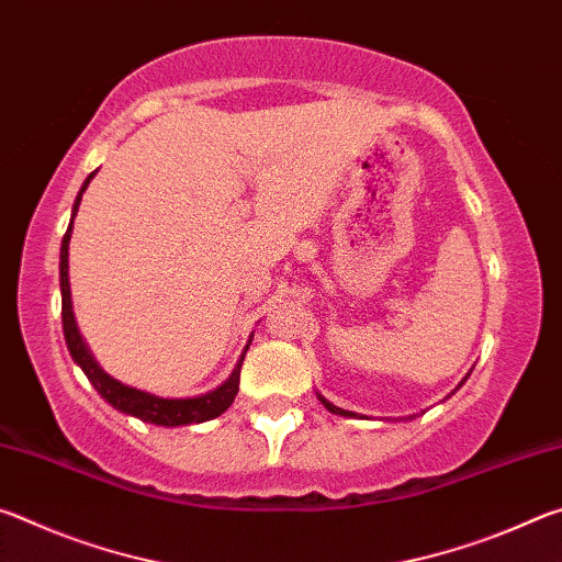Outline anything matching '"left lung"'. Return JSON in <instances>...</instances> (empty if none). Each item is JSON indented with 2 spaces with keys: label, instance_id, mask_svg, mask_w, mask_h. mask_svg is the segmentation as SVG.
<instances>
[{
  "label": "left lung",
  "instance_id": "8db88e82",
  "mask_svg": "<svg viewBox=\"0 0 562 562\" xmlns=\"http://www.w3.org/2000/svg\"><path fill=\"white\" fill-rule=\"evenodd\" d=\"M461 384H463V382H461ZM461 384H459V386H461ZM319 402L325 404V406H327V412H331V414H339V416H357L355 412H345V408H339V406H335L331 402H327L325 396H319Z\"/></svg>",
  "mask_w": 562,
  "mask_h": 562
}]
</instances>
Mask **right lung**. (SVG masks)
<instances>
[{
    "mask_svg": "<svg viewBox=\"0 0 562 562\" xmlns=\"http://www.w3.org/2000/svg\"><path fill=\"white\" fill-rule=\"evenodd\" d=\"M91 178H93V173L83 180L79 195H76L69 231H66L64 240H61L59 282H61V325H64L66 347H69L76 364H79L83 369V374L89 376L93 389H97V392L106 398L113 408H119V412L136 416V418H140V422H148L156 426H188V424L211 422V418L221 416L225 408L233 404V398L237 396V389H240V367H243L245 355L240 357V361H237L235 372L227 376V382L213 389V392H207L203 396H193V398H164V396L140 392V389L126 386V384L116 382L113 376H109L97 364V359L91 357L87 341H83V337L79 335V327H76V319H74L71 288H69V240H71V227H74L76 211H79L81 195H83V190L89 188ZM247 347H245V351H247Z\"/></svg>",
    "mask_w": 562,
    "mask_h": 562,
    "instance_id": "right-lung-1",
    "label": "right lung"
}]
</instances>
